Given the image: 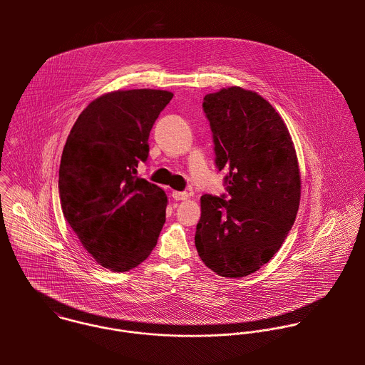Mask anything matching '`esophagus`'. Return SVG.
<instances>
[{
	"mask_svg": "<svg viewBox=\"0 0 365 365\" xmlns=\"http://www.w3.org/2000/svg\"><path fill=\"white\" fill-rule=\"evenodd\" d=\"M171 197L175 200V201H185L187 198H188V192H185V191H173L171 192Z\"/></svg>",
	"mask_w": 365,
	"mask_h": 365,
	"instance_id": "1",
	"label": "esophagus"
}]
</instances>
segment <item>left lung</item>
I'll use <instances>...</instances> for the list:
<instances>
[{"label": "left lung", "instance_id": "left-lung-1", "mask_svg": "<svg viewBox=\"0 0 365 365\" xmlns=\"http://www.w3.org/2000/svg\"><path fill=\"white\" fill-rule=\"evenodd\" d=\"M215 164L226 170V194L201 197L195 246L222 277H246L271 260L299 208L295 148L279 113L255 91L222 88L202 103Z\"/></svg>", "mask_w": 365, "mask_h": 365}]
</instances>
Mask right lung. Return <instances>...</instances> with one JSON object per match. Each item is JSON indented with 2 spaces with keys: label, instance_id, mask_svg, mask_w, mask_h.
Wrapping results in <instances>:
<instances>
[{
  "label": "right lung",
  "instance_id": "add662e5",
  "mask_svg": "<svg viewBox=\"0 0 365 365\" xmlns=\"http://www.w3.org/2000/svg\"><path fill=\"white\" fill-rule=\"evenodd\" d=\"M173 98L163 90L101 96L73 125L58 170L66 220L100 265L123 272L146 260L165 222L167 195L136 175L149 135Z\"/></svg>",
  "mask_w": 365,
  "mask_h": 365
}]
</instances>
